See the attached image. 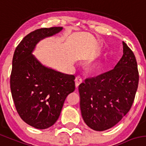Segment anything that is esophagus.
I'll use <instances>...</instances> for the list:
<instances>
[{"instance_id": "esophagus-1", "label": "esophagus", "mask_w": 146, "mask_h": 146, "mask_svg": "<svg viewBox=\"0 0 146 146\" xmlns=\"http://www.w3.org/2000/svg\"><path fill=\"white\" fill-rule=\"evenodd\" d=\"M82 82V78L80 76H77L75 78V86L76 88H78L79 85Z\"/></svg>"}]
</instances>
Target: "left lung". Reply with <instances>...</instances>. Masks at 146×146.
<instances>
[{
  "label": "left lung",
  "instance_id": "1",
  "mask_svg": "<svg viewBox=\"0 0 146 146\" xmlns=\"http://www.w3.org/2000/svg\"><path fill=\"white\" fill-rule=\"evenodd\" d=\"M123 56L111 70L79 85L84 121L96 131L116 125L131 109L139 82L135 56L125 42Z\"/></svg>",
  "mask_w": 146,
  "mask_h": 146
}]
</instances>
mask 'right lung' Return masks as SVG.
Returning <instances> with one entry per match:
<instances>
[{
  "label": "right lung",
  "mask_w": 146,
  "mask_h": 146,
  "mask_svg": "<svg viewBox=\"0 0 146 146\" xmlns=\"http://www.w3.org/2000/svg\"><path fill=\"white\" fill-rule=\"evenodd\" d=\"M62 29H36L24 37L14 51L10 78L12 98L21 119L37 129L54 125L66 96L75 89L74 75L43 66L32 53L40 40Z\"/></svg>",
  "instance_id": "1"
}]
</instances>
